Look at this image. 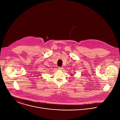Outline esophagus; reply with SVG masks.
<instances>
[{"instance_id": "1", "label": "esophagus", "mask_w": 120, "mask_h": 120, "mask_svg": "<svg viewBox=\"0 0 120 120\" xmlns=\"http://www.w3.org/2000/svg\"><path fill=\"white\" fill-rule=\"evenodd\" d=\"M58 69H59V70H63V67H59V68H58Z\"/></svg>"}]
</instances>
